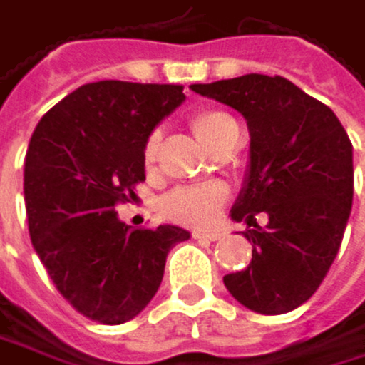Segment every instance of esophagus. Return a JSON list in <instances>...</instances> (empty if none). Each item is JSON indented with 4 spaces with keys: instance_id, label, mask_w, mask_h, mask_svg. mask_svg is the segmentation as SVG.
Here are the masks:
<instances>
[{
    "instance_id": "esophagus-1",
    "label": "esophagus",
    "mask_w": 365,
    "mask_h": 365,
    "mask_svg": "<svg viewBox=\"0 0 365 365\" xmlns=\"http://www.w3.org/2000/svg\"><path fill=\"white\" fill-rule=\"evenodd\" d=\"M192 236H195V238H199V241H219V238H221L223 234H221V232H210V230H207V232L197 230Z\"/></svg>"
}]
</instances>
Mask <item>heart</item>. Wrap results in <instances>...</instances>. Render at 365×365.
Wrapping results in <instances>:
<instances>
[{
	"label": "heart",
	"instance_id": "b5f03b06",
	"mask_svg": "<svg viewBox=\"0 0 365 365\" xmlns=\"http://www.w3.org/2000/svg\"><path fill=\"white\" fill-rule=\"evenodd\" d=\"M236 120L227 115L225 111L217 109H201L190 118V129L195 135L205 144V148L212 146L230 127H234ZM160 148V133H150L144 144V164L150 166L158 158ZM225 199V188L221 184H199V186H179L170 190L160 207L162 212L179 223L186 225H207L215 221L219 207Z\"/></svg>",
	"mask_w": 365,
	"mask_h": 365
}]
</instances>
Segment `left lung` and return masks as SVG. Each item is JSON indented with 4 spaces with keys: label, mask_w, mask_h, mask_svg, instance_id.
Here are the masks:
<instances>
[{
    "label": "left lung",
    "mask_w": 365,
    "mask_h": 365,
    "mask_svg": "<svg viewBox=\"0 0 365 365\" xmlns=\"http://www.w3.org/2000/svg\"><path fill=\"white\" fill-rule=\"evenodd\" d=\"M192 91L236 109L250 162L230 217L254 223L250 267L223 276L236 302L262 315L304 304L329 274L353 207V144L324 105L282 76L247 74ZM268 215L260 228L253 217Z\"/></svg>",
    "instance_id": "8db88e82"
}]
</instances>
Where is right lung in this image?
<instances>
[{"label": "right lung", "instance_id": "1", "mask_svg": "<svg viewBox=\"0 0 365 365\" xmlns=\"http://www.w3.org/2000/svg\"><path fill=\"white\" fill-rule=\"evenodd\" d=\"M186 101L181 85L101 81L38 120L26 153L24 197L32 247L61 296L101 324L133 319L158 293L177 225L133 230L115 205L135 199L144 144Z\"/></svg>", "mask_w": 365, "mask_h": 365}]
</instances>
